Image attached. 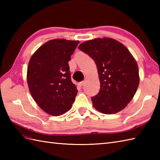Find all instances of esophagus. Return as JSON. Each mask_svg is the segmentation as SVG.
Returning <instances> with one entry per match:
<instances>
[{
  "label": "esophagus",
  "instance_id": "obj_1",
  "mask_svg": "<svg viewBox=\"0 0 160 160\" xmlns=\"http://www.w3.org/2000/svg\"><path fill=\"white\" fill-rule=\"evenodd\" d=\"M84 81H82V82H80L79 83H78V86L82 87L84 85Z\"/></svg>",
  "mask_w": 160,
  "mask_h": 160
}]
</instances>
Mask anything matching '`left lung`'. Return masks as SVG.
<instances>
[{
  "instance_id": "1",
  "label": "left lung",
  "mask_w": 160,
  "mask_h": 160,
  "mask_svg": "<svg viewBox=\"0 0 160 160\" xmlns=\"http://www.w3.org/2000/svg\"><path fill=\"white\" fill-rule=\"evenodd\" d=\"M78 49L88 54L98 67L100 89L91 98L93 107L104 114L124 109L140 83L138 64L128 49L109 38L88 40L81 43Z\"/></svg>"
}]
</instances>
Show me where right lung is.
<instances>
[{"mask_svg": "<svg viewBox=\"0 0 160 160\" xmlns=\"http://www.w3.org/2000/svg\"><path fill=\"white\" fill-rule=\"evenodd\" d=\"M79 42L51 40L36 51L29 62L27 80L30 93L44 111L53 116L69 111L77 95L69 61Z\"/></svg>", "mask_w": 160, "mask_h": 160, "instance_id": "obj_1", "label": "right lung"}]
</instances>
